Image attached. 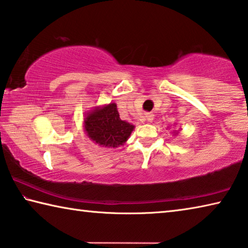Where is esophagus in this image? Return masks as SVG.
I'll use <instances>...</instances> for the list:
<instances>
[{
    "instance_id": "34e87169",
    "label": "esophagus",
    "mask_w": 248,
    "mask_h": 248,
    "mask_svg": "<svg viewBox=\"0 0 248 248\" xmlns=\"http://www.w3.org/2000/svg\"><path fill=\"white\" fill-rule=\"evenodd\" d=\"M145 119H146V121H149V123H151V121L154 119V115L151 114V112H146V114H145Z\"/></svg>"
}]
</instances>
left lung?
Wrapping results in <instances>:
<instances>
[{
    "mask_svg": "<svg viewBox=\"0 0 248 248\" xmlns=\"http://www.w3.org/2000/svg\"><path fill=\"white\" fill-rule=\"evenodd\" d=\"M179 131H180V130H175V131H174V136H177V134L179 133Z\"/></svg>",
    "mask_w": 248,
    "mask_h": 248,
    "instance_id": "obj_1",
    "label": "left lung"
}]
</instances>
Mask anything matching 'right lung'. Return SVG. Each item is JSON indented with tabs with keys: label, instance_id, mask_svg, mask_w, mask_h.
<instances>
[{
	"label": "right lung",
	"instance_id": "right-lung-1",
	"mask_svg": "<svg viewBox=\"0 0 248 248\" xmlns=\"http://www.w3.org/2000/svg\"><path fill=\"white\" fill-rule=\"evenodd\" d=\"M84 131L94 143L108 149L127 142L134 125L121 120L115 103L95 107L84 116Z\"/></svg>",
	"mask_w": 248,
	"mask_h": 248
}]
</instances>
